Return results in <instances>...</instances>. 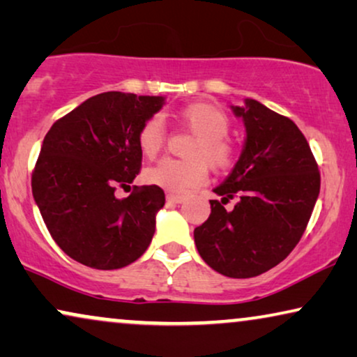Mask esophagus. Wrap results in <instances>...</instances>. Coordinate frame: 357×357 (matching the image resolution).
Returning <instances> with one entry per match:
<instances>
[{
	"label": "esophagus",
	"mask_w": 357,
	"mask_h": 357,
	"mask_svg": "<svg viewBox=\"0 0 357 357\" xmlns=\"http://www.w3.org/2000/svg\"><path fill=\"white\" fill-rule=\"evenodd\" d=\"M166 202L168 204H181L184 202V196H176V194H166Z\"/></svg>",
	"instance_id": "1"
}]
</instances>
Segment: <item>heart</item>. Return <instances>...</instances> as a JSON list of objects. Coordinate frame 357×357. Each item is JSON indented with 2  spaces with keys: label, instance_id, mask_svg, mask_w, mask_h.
I'll return each mask as SVG.
<instances>
[{
  "label": "heart",
  "instance_id": "obj_1",
  "mask_svg": "<svg viewBox=\"0 0 357 357\" xmlns=\"http://www.w3.org/2000/svg\"><path fill=\"white\" fill-rule=\"evenodd\" d=\"M179 122L196 135L186 150V160H161L145 171V181L171 192H186L206 181L207 166L225 169L235 160V145L228 139L231 122L225 111L208 102L189 104L178 112ZM165 126L160 117H149L142 123L137 144L145 158L153 160L163 150Z\"/></svg>",
  "mask_w": 357,
  "mask_h": 357
}]
</instances>
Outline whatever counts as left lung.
Returning a JSON list of instances; mask_svg holds the SVG:
<instances>
[{"instance_id":"obj_1","label":"left lung","mask_w":357,"mask_h":357,"mask_svg":"<svg viewBox=\"0 0 357 357\" xmlns=\"http://www.w3.org/2000/svg\"><path fill=\"white\" fill-rule=\"evenodd\" d=\"M243 119L240 160L211 201V215L194 230L201 258L227 278H255L278 266L301 241L320 194V171L291 119L255 99L231 106ZM236 197L234 211L225 204Z\"/></svg>"}]
</instances>
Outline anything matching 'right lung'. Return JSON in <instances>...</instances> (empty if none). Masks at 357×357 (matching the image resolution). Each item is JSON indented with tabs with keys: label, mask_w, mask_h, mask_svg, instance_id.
<instances>
[{
	"label": "right lung",
	"mask_w": 357,
	"mask_h": 357,
	"mask_svg": "<svg viewBox=\"0 0 357 357\" xmlns=\"http://www.w3.org/2000/svg\"><path fill=\"white\" fill-rule=\"evenodd\" d=\"M165 98L107 91L86 99L47 132L32 194L52 238L70 258L94 269H121L140 258L165 206L158 186H134L117 199L142 168L137 144L142 123Z\"/></svg>",
	"instance_id": "obj_1"
}]
</instances>
